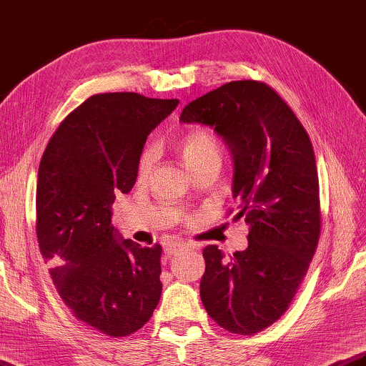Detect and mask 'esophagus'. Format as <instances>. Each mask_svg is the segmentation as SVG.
<instances>
[{"mask_svg":"<svg viewBox=\"0 0 366 366\" xmlns=\"http://www.w3.org/2000/svg\"><path fill=\"white\" fill-rule=\"evenodd\" d=\"M184 247H185L184 242H169V244L164 246V255L173 257L179 252V250H182Z\"/></svg>","mask_w":366,"mask_h":366,"instance_id":"obj_1","label":"esophagus"}]
</instances>
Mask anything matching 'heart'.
Wrapping results in <instances>:
<instances>
[{
    "label": "heart",
    "mask_w": 366,
    "mask_h": 366,
    "mask_svg": "<svg viewBox=\"0 0 366 366\" xmlns=\"http://www.w3.org/2000/svg\"><path fill=\"white\" fill-rule=\"evenodd\" d=\"M181 157L187 168L192 171L203 162L217 157L220 159V144L216 139V136L209 132H193L185 136L181 142ZM155 160V149H147L141 155L138 164V176L146 177L150 173Z\"/></svg>",
    "instance_id": "b5f03b06"
}]
</instances>
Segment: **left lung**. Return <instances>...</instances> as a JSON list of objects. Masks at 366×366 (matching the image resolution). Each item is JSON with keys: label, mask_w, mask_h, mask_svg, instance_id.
I'll use <instances>...</instances> for the list:
<instances>
[{"label": "left lung", "mask_w": 366, "mask_h": 366, "mask_svg": "<svg viewBox=\"0 0 366 366\" xmlns=\"http://www.w3.org/2000/svg\"><path fill=\"white\" fill-rule=\"evenodd\" d=\"M179 120L211 127L230 149L233 219L249 225L247 249L230 259L217 246L204 247L199 297L222 328L259 333L287 311L319 242L310 136L284 99L257 81L228 82L193 99Z\"/></svg>", "instance_id": "1"}]
</instances>
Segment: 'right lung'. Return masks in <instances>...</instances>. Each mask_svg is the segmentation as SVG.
<instances>
[{
  "label": "right lung",
  "mask_w": 366,
  "mask_h": 366,
  "mask_svg": "<svg viewBox=\"0 0 366 366\" xmlns=\"http://www.w3.org/2000/svg\"><path fill=\"white\" fill-rule=\"evenodd\" d=\"M179 104L138 93H102L76 107L42 155L36 233L61 300L107 336L146 324L162 295V247H141L111 225L112 203L138 177L147 136Z\"/></svg>",
  "instance_id": "obj_1"
}]
</instances>
